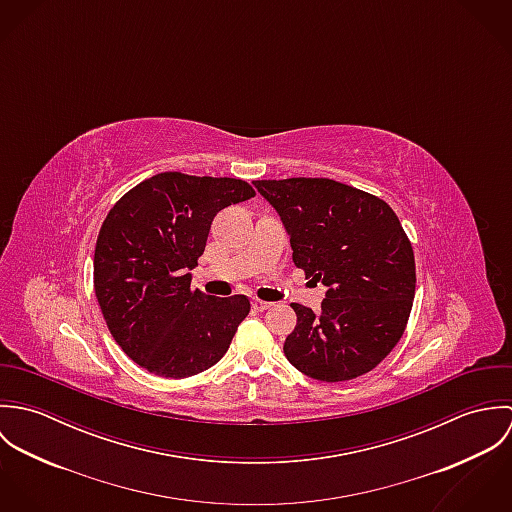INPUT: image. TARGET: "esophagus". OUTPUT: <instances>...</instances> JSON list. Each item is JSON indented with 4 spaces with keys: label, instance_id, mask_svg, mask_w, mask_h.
<instances>
[{
    "label": "esophagus",
    "instance_id": "1",
    "mask_svg": "<svg viewBox=\"0 0 512 512\" xmlns=\"http://www.w3.org/2000/svg\"><path fill=\"white\" fill-rule=\"evenodd\" d=\"M252 307H254V309H258V311H264V309H270V307H272V303H268V301H262V299L254 297V299H252Z\"/></svg>",
    "mask_w": 512,
    "mask_h": 512
}]
</instances>
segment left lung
Wrapping results in <instances>:
<instances>
[{
  "mask_svg": "<svg viewBox=\"0 0 512 512\" xmlns=\"http://www.w3.org/2000/svg\"><path fill=\"white\" fill-rule=\"evenodd\" d=\"M254 185L290 234L293 264L327 288L319 313L292 303L297 325L284 343L288 361L323 382L366 374L400 341L416 292L414 250L396 213L323 177Z\"/></svg>",
  "mask_w": 512,
  "mask_h": 512,
  "instance_id": "left-lung-1",
  "label": "left lung"
}]
</instances>
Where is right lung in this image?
I'll return each mask as SVG.
<instances>
[{"mask_svg":"<svg viewBox=\"0 0 512 512\" xmlns=\"http://www.w3.org/2000/svg\"><path fill=\"white\" fill-rule=\"evenodd\" d=\"M254 195L242 179L165 171L110 209L94 250V292L114 341L136 365L187 378L228 351L250 301L191 290L189 270L217 213Z\"/></svg>","mask_w":512,"mask_h":512,"instance_id":"obj_1","label":"right lung"}]
</instances>
